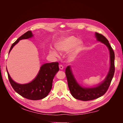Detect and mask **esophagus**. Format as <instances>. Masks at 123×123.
Returning <instances> with one entry per match:
<instances>
[{
	"label": "esophagus",
	"mask_w": 123,
	"mask_h": 123,
	"mask_svg": "<svg viewBox=\"0 0 123 123\" xmlns=\"http://www.w3.org/2000/svg\"><path fill=\"white\" fill-rule=\"evenodd\" d=\"M59 68L61 70H62L63 69H64V67H63L62 65H59Z\"/></svg>",
	"instance_id": "esophagus-1"
}]
</instances>
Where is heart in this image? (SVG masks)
Masks as SVG:
<instances>
[{
    "label": "heart",
    "instance_id": "1",
    "mask_svg": "<svg viewBox=\"0 0 123 123\" xmlns=\"http://www.w3.org/2000/svg\"><path fill=\"white\" fill-rule=\"evenodd\" d=\"M83 46V43L81 40H79L76 37L71 35L61 38L55 44L57 50L61 52H67L71 50L69 56L71 57H74L81 50ZM52 53L56 56H58V53L55 50L52 51Z\"/></svg>",
    "mask_w": 123,
    "mask_h": 123
}]
</instances>
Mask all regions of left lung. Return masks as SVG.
<instances>
[{
  "label": "left lung",
  "instance_id": "1",
  "mask_svg": "<svg viewBox=\"0 0 123 123\" xmlns=\"http://www.w3.org/2000/svg\"><path fill=\"white\" fill-rule=\"evenodd\" d=\"M95 37L97 40L105 44L110 52V68L103 81L94 87H83L75 80L70 66H67L66 69V75L71 94L75 98L83 101L98 98L105 94L109 87L115 71L114 52L108 40L105 36L97 32L95 33Z\"/></svg>",
  "mask_w": 123,
  "mask_h": 123
}]
</instances>
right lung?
Instances as JSON below:
<instances>
[{
	"label": "right lung",
	"instance_id": "obj_1",
	"mask_svg": "<svg viewBox=\"0 0 123 123\" xmlns=\"http://www.w3.org/2000/svg\"><path fill=\"white\" fill-rule=\"evenodd\" d=\"M33 36L31 31L25 33L12 44L9 54L19 40L31 38ZM58 71V62L44 64L40 67L37 75L32 81L28 84H20L11 79L6 69L9 80L14 90L23 97L31 100H39L46 97L51 90L54 77Z\"/></svg>",
	"mask_w": 123,
	"mask_h": 123
}]
</instances>
